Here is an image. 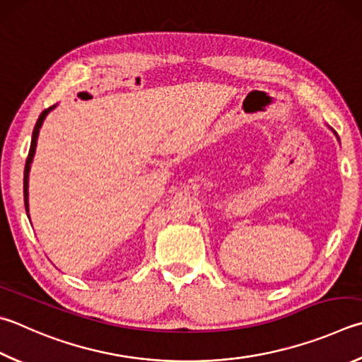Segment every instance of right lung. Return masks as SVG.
Returning a JSON list of instances; mask_svg holds the SVG:
<instances>
[{"instance_id":"add662e5","label":"right lung","mask_w":362,"mask_h":362,"mask_svg":"<svg viewBox=\"0 0 362 362\" xmlns=\"http://www.w3.org/2000/svg\"><path fill=\"white\" fill-rule=\"evenodd\" d=\"M55 106H52L49 109L42 110V114L39 115L37 122L35 124V129H33V136H31V146H30V152L28 156H26V163H25V173H23V199H25V210L28 214V174H30V164L33 161V156H35V150H36V141H37V134H39V128L42 127V122L45 115H47L52 109Z\"/></svg>"}]
</instances>
